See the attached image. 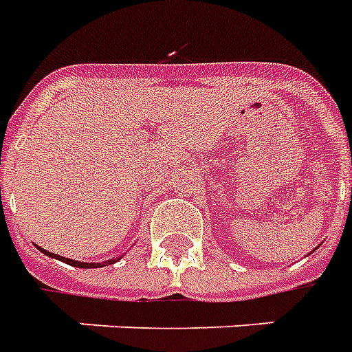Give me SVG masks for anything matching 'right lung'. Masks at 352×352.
Here are the masks:
<instances>
[{"label": "right lung", "instance_id": "1", "mask_svg": "<svg viewBox=\"0 0 352 352\" xmlns=\"http://www.w3.org/2000/svg\"><path fill=\"white\" fill-rule=\"evenodd\" d=\"M43 254L50 257H56V259H61V261L69 263L70 267H78V269H98V267H106V265H111V263H116V259H110V261L106 263H82V261H74V259H69V257H61L57 256V254H50V252H46V250L38 248Z\"/></svg>", "mask_w": 352, "mask_h": 352}]
</instances>
